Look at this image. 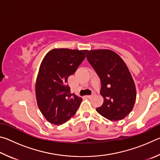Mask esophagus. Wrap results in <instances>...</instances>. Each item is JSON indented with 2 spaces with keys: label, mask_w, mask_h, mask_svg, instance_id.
<instances>
[{
  "label": "esophagus",
  "mask_w": 160,
  "mask_h": 160,
  "mask_svg": "<svg viewBox=\"0 0 160 160\" xmlns=\"http://www.w3.org/2000/svg\"><path fill=\"white\" fill-rule=\"evenodd\" d=\"M94 95V93H92V94H90V95H87V97H88V98H91Z\"/></svg>",
  "instance_id": "1"
}]
</instances>
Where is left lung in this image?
Returning a JSON list of instances; mask_svg holds the SVG:
<instances>
[{"label":"left lung","instance_id":"8db88e82","mask_svg":"<svg viewBox=\"0 0 160 160\" xmlns=\"http://www.w3.org/2000/svg\"><path fill=\"white\" fill-rule=\"evenodd\" d=\"M85 53L102 83L100 94L104 102L97 112L110 121L124 118L132 110L136 99V89L128 68L109 49L85 50Z\"/></svg>","mask_w":160,"mask_h":160}]
</instances>
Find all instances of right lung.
<instances>
[{"mask_svg":"<svg viewBox=\"0 0 160 160\" xmlns=\"http://www.w3.org/2000/svg\"><path fill=\"white\" fill-rule=\"evenodd\" d=\"M85 50L53 48L46 54L38 72L35 94L40 112L48 122L61 125L72 117L82 99L70 93L68 78L85 58Z\"/></svg>","mask_w":160,"mask_h":160,"instance_id":"obj_1","label":"right lung"}]
</instances>
